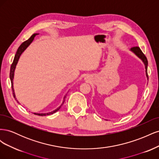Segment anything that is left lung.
Listing matches in <instances>:
<instances>
[{
	"label": "left lung",
	"mask_w": 159,
	"mask_h": 159,
	"mask_svg": "<svg viewBox=\"0 0 159 159\" xmlns=\"http://www.w3.org/2000/svg\"><path fill=\"white\" fill-rule=\"evenodd\" d=\"M131 51H132L134 54L136 56H137L139 58H140L143 61L144 64H145V72H146V75L147 80H148V74H147V66H148V61L146 56H145V54H143V52L141 51V50L140 49V48L138 46H134L133 47L131 48Z\"/></svg>",
	"instance_id": "obj_1"
}]
</instances>
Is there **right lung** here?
Returning <instances> with one entry per match:
<instances>
[{
    "instance_id": "add662e5",
    "label": "right lung",
    "mask_w": 159,
    "mask_h": 159,
    "mask_svg": "<svg viewBox=\"0 0 159 159\" xmlns=\"http://www.w3.org/2000/svg\"><path fill=\"white\" fill-rule=\"evenodd\" d=\"M36 35H37V34H32V35L31 36V37L29 38V39L25 41V42H24L22 43V44L20 46H19V48H18V50H17V52H16V54H15V56H14V58L13 62H12V64L11 67L10 79H11V87H12V91L13 96H14V99H15L16 100V98L15 93H14V88H13V79H14V70H15L16 66V64H17V63H18V61L19 58H20V55L22 54V53L24 51H25V50L27 48V47L31 44L33 40H34V37H35ZM66 95H67V94H66ZM66 95L64 96V100H63V103H62V104H63L64 102L65 99H66ZM16 101H17L18 103H19V102H18V100H16ZM61 106H60L59 107H57L56 109H55L54 111H51V112H49V113H34V114L40 115V116H45V115H49L53 114V113H56V111H58V110L60 109Z\"/></svg>"
}]
</instances>
